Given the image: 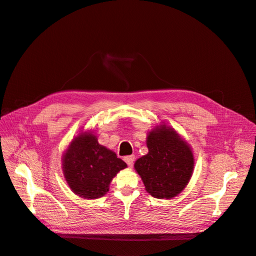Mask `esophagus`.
<instances>
[{
	"label": "esophagus",
	"instance_id": "1",
	"mask_svg": "<svg viewBox=\"0 0 256 256\" xmlns=\"http://www.w3.org/2000/svg\"><path fill=\"white\" fill-rule=\"evenodd\" d=\"M124 160H125V162L129 166H132L134 162V156H127L124 158Z\"/></svg>",
	"mask_w": 256,
	"mask_h": 256
}]
</instances>
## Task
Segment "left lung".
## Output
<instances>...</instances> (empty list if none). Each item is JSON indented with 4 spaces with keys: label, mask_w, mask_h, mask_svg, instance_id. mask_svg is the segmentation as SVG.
I'll return each mask as SVG.
<instances>
[{
    "label": "left lung",
    "mask_w": 256,
    "mask_h": 256,
    "mask_svg": "<svg viewBox=\"0 0 256 256\" xmlns=\"http://www.w3.org/2000/svg\"><path fill=\"white\" fill-rule=\"evenodd\" d=\"M148 154L138 158L134 168L146 191L154 198H172L188 184L194 168L189 144L170 126L159 125L147 136Z\"/></svg>",
    "instance_id": "obj_1"
}]
</instances>
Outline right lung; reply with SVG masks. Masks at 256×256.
Masks as SVG:
<instances>
[{
    "mask_svg": "<svg viewBox=\"0 0 256 256\" xmlns=\"http://www.w3.org/2000/svg\"><path fill=\"white\" fill-rule=\"evenodd\" d=\"M125 168V162L100 145L92 132L76 136L63 156V173L69 188L86 200L106 194L113 178Z\"/></svg>",
    "mask_w": 256,
    "mask_h": 256,
    "instance_id": "1",
    "label": "right lung"
}]
</instances>
